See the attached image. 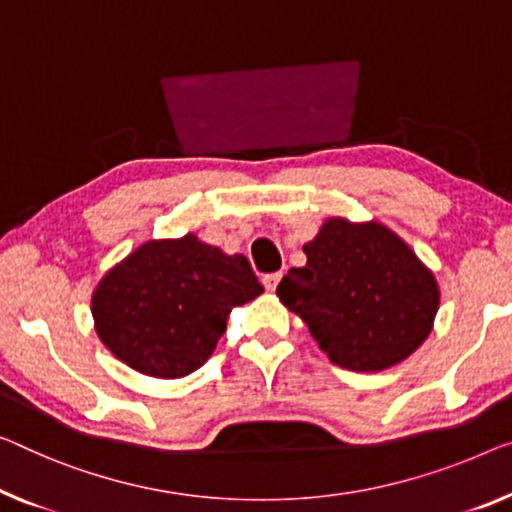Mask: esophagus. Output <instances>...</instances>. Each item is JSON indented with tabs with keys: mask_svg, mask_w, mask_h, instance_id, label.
Here are the masks:
<instances>
[{
	"mask_svg": "<svg viewBox=\"0 0 512 512\" xmlns=\"http://www.w3.org/2000/svg\"><path fill=\"white\" fill-rule=\"evenodd\" d=\"M280 278H282V273L280 271H276V273H266V276L262 278V282H264V287L266 289H276L278 287V282H280Z\"/></svg>",
	"mask_w": 512,
	"mask_h": 512,
	"instance_id": "1",
	"label": "esophagus"
}]
</instances>
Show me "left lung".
Wrapping results in <instances>:
<instances>
[{"label":"left lung","mask_w":512,"mask_h":512,"mask_svg":"<svg viewBox=\"0 0 512 512\" xmlns=\"http://www.w3.org/2000/svg\"><path fill=\"white\" fill-rule=\"evenodd\" d=\"M280 299L340 368L377 372L423 345L439 308L434 276L391 230L331 218L305 243Z\"/></svg>","instance_id":"left-lung-1"}]
</instances>
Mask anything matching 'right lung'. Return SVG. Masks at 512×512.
Here are the masks:
<instances>
[{
  "label": "right lung",
  "instance_id": "obj_1",
  "mask_svg": "<svg viewBox=\"0 0 512 512\" xmlns=\"http://www.w3.org/2000/svg\"><path fill=\"white\" fill-rule=\"evenodd\" d=\"M264 292L243 255L195 234L149 241L101 280L91 310L110 352L149 377L190 375L207 361L236 305Z\"/></svg>",
  "mask_w": 512,
  "mask_h": 512
}]
</instances>
